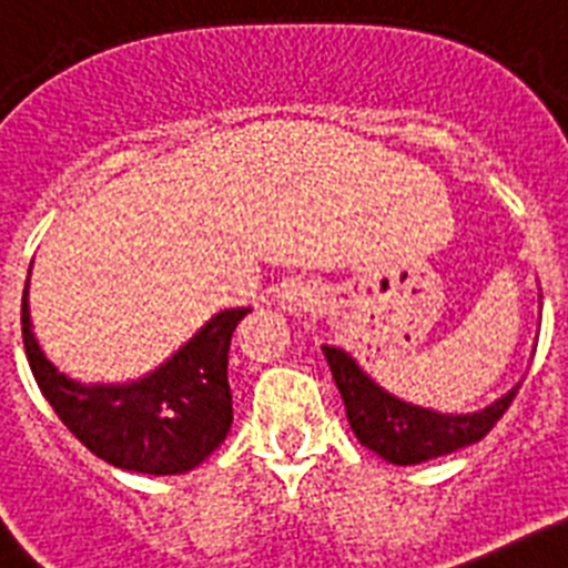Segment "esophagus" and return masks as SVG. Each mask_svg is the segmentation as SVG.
Returning a JSON list of instances; mask_svg holds the SVG:
<instances>
[{
    "mask_svg": "<svg viewBox=\"0 0 568 568\" xmlns=\"http://www.w3.org/2000/svg\"><path fill=\"white\" fill-rule=\"evenodd\" d=\"M280 303H283V308H288V312H300V308H308L315 303V292L303 283H288L283 285V292H280Z\"/></svg>",
    "mask_w": 568,
    "mask_h": 568,
    "instance_id": "esophagus-1",
    "label": "esophagus"
}]
</instances>
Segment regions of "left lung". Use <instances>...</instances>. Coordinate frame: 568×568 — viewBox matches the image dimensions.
Listing matches in <instances>:
<instances>
[{
  "instance_id": "left-lung-1",
  "label": "left lung",
  "mask_w": 568,
  "mask_h": 568,
  "mask_svg": "<svg viewBox=\"0 0 568 568\" xmlns=\"http://www.w3.org/2000/svg\"><path fill=\"white\" fill-rule=\"evenodd\" d=\"M324 356L329 362L332 379L338 385L349 428L358 437V444L396 467H412V464H423V460L478 444L499 423L501 414L508 412L516 390L523 385V382L514 385L501 399L481 412L446 414L426 405H414L385 390L379 382L367 376V371L347 349L324 344Z\"/></svg>"
}]
</instances>
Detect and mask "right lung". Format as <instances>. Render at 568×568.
Instances as JSON below:
<instances>
[{
    "mask_svg": "<svg viewBox=\"0 0 568 568\" xmlns=\"http://www.w3.org/2000/svg\"><path fill=\"white\" fill-rule=\"evenodd\" d=\"M247 312L224 308L212 315L172 358L140 379L78 382L60 373L37 344L26 283L22 344L54 414L92 455L128 473L180 476L210 458L233 426L227 353Z\"/></svg>",
    "mask_w": 568,
    "mask_h": 568,
    "instance_id": "obj_1",
    "label": "right lung"
}]
</instances>
